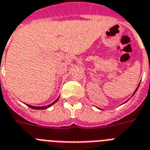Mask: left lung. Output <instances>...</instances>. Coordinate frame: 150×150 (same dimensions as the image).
Returning <instances> with one entry per match:
<instances>
[{"instance_id": "obj_1", "label": "left lung", "mask_w": 150, "mask_h": 150, "mask_svg": "<svg viewBox=\"0 0 150 150\" xmlns=\"http://www.w3.org/2000/svg\"><path fill=\"white\" fill-rule=\"evenodd\" d=\"M139 86H138V87H137V88H136V89H135V92H134V93H133V95H134V94H135V92L137 91V89H138V88H139ZM133 95H132V96H133Z\"/></svg>"}]
</instances>
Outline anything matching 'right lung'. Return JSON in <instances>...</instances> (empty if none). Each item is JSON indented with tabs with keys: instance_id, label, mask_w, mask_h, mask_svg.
Instances as JSON below:
<instances>
[{
	"instance_id": "right-lung-1",
	"label": "right lung",
	"mask_w": 150,
	"mask_h": 150,
	"mask_svg": "<svg viewBox=\"0 0 150 150\" xmlns=\"http://www.w3.org/2000/svg\"><path fill=\"white\" fill-rule=\"evenodd\" d=\"M59 97H60V96H59ZM59 97L57 99V100H55L54 102H53L52 103H50V105H47V106H46V107H34V106H31V105H28V104H27V106H28L29 107H30V108H32V109H34V110H44V109H47V108H48V107H51L53 104H54V103H56L57 101L58 100Z\"/></svg>"
}]
</instances>
